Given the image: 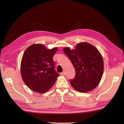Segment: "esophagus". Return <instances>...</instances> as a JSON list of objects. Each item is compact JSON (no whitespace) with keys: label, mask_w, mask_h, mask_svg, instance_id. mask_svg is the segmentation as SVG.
Masks as SVG:
<instances>
[{"label":"esophagus","mask_w":124,"mask_h":124,"mask_svg":"<svg viewBox=\"0 0 124 124\" xmlns=\"http://www.w3.org/2000/svg\"><path fill=\"white\" fill-rule=\"evenodd\" d=\"M65 74H66V72H65V71H63V72L61 73V76H65Z\"/></svg>","instance_id":"esophagus-1"}]
</instances>
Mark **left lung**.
Wrapping results in <instances>:
<instances>
[{
	"mask_svg": "<svg viewBox=\"0 0 124 124\" xmlns=\"http://www.w3.org/2000/svg\"><path fill=\"white\" fill-rule=\"evenodd\" d=\"M70 59L76 71V76L70 82L77 91L86 93L98 85L103 72V61L98 49L87 42L78 43L74 50L63 49Z\"/></svg>",
	"mask_w": 124,
	"mask_h": 124,
	"instance_id": "obj_1",
	"label": "left lung"
}]
</instances>
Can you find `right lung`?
Returning <instances> with one entry per match:
<instances>
[{"instance_id":"1","label":"right lung","mask_w":124,"mask_h":124,"mask_svg":"<svg viewBox=\"0 0 124 124\" xmlns=\"http://www.w3.org/2000/svg\"><path fill=\"white\" fill-rule=\"evenodd\" d=\"M57 47L47 49L44 45L34 44L26 48L22 57L21 73L25 84L41 93L48 91L59 76L54 69L53 56Z\"/></svg>"}]
</instances>
